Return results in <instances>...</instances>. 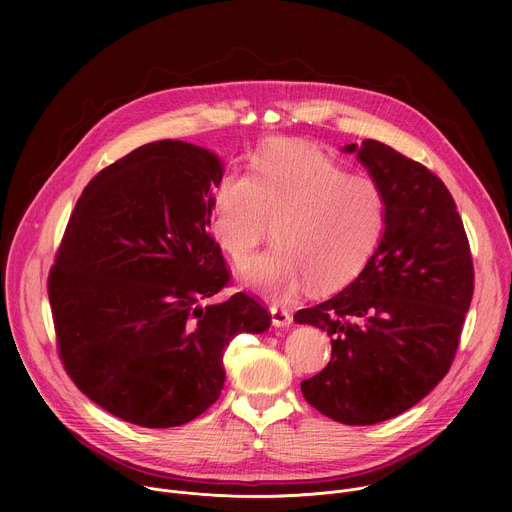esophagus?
<instances>
[{"instance_id":"1","label":"esophagus","mask_w":512,"mask_h":512,"mask_svg":"<svg viewBox=\"0 0 512 512\" xmlns=\"http://www.w3.org/2000/svg\"><path fill=\"white\" fill-rule=\"evenodd\" d=\"M269 312H271V322H273V326H277V328L289 326L291 322H294V316H291V312H289L287 308L271 306V308H269Z\"/></svg>"}]
</instances>
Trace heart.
Here are the masks:
<instances>
[{
	"label": "heart",
	"mask_w": 512,
	"mask_h": 512,
	"mask_svg": "<svg viewBox=\"0 0 512 512\" xmlns=\"http://www.w3.org/2000/svg\"><path fill=\"white\" fill-rule=\"evenodd\" d=\"M278 245L241 267V279L265 298L283 300L310 279L330 289L369 263L385 225V200L369 176L302 141H275L251 178L227 174L212 198V233L237 263L270 234Z\"/></svg>",
	"instance_id": "1"
}]
</instances>
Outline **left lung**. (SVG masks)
I'll use <instances>...</instances> for the list:
<instances>
[{
    "label": "left lung",
    "mask_w": 512,
    "mask_h": 512,
    "mask_svg": "<svg viewBox=\"0 0 512 512\" xmlns=\"http://www.w3.org/2000/svg\"><path fill=\"white\" fill-rule=\"evenodd\" d=\"M379 186L385 231L360 275L294 320L328 332L332 358L302 395L346 425L387 421L450 371L472 302L474 265L456 202L425 166L389 145H344Z\"/></svg>",
    "instance_id": "1"
}]
</instances>
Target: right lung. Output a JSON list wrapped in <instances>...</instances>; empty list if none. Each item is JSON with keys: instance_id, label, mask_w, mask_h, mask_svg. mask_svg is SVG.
<instances>
[{"instance_id": "right-lung-1", "label": "right lung", "mask_w": 512, "mask_h": 512, "mask_svg": "<svg viewBox=\"0 0 512 512\" xmlns=\"http://www.w3.org/2000/svg\"><path fill=\"white\" fill-rule=\"evenodd\" d=\"M225 166L186 141L145 143L83 190L48 277L60 358L111 415L152 429L196 419L225 385L223 354L271 316L229 283L208 235Z\"/></svg>"}]
</instances>
